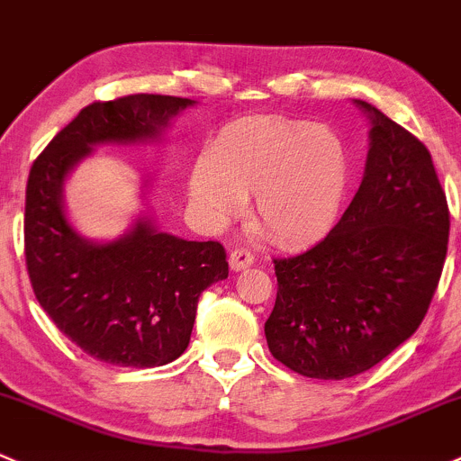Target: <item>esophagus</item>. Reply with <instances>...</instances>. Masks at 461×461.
<instances>
[{
    "label": "esophagus",
    "instance_id": "esophagus-1",
    "mask_svg": "<svg viewBox=\"0 0 461 461\" xmlns=\"http://www.w3.org/2000/svg\"><path fill=\"white\" fill-rule=\"evenodd\" d=\"M253 262H255V255L250 253V250H246V249H235L230 253V258H229L230 270H235V273H240V270L249 268V266L253 264Z\"/></svg>",
    "mask_w": 461,
    "mask_h": 461
}]
</instances>
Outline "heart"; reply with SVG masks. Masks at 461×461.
Returning a JSON list of instances; mask_svg holds the SVG:
<instances>
[{"label": "heart", "instance_id": "obj_1", "mask_svg": "<svg viewBox=\"0 0 461 461\" xmlns=\"http://www.w3.org/2000/svg\"><path fill=\"white\" fill-rule=\"evenodd\" d=\"M348 182V146L335 131L250 117L221 128L188 188L208 224L226 226L253 197L258 230L279 246H302L333 229Z\"/></svg>", "mask_w": 461, "mask_h": 461}]
</instances>
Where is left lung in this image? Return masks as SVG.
<instances>
[{
  "label": "left lung",
  "mask_w": 461,
  "mask_h": 461,
  "mask_svg": "<svg viewBox=\"0 0 461 461\" xmlns=\"http://www.w3.org/2000/svg\"><path fill=\"white\" fill-rule=\"evenodd\" d=\"M353 202L320 244L275 259L264 333L277 362L315 379L359 375L420 329L448 249V203L429 149L373 104Z\"/></svg>",
  "instance_id": "obj_1"
}]
</instances>
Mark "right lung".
Here are the masks:
<instances>
[{
  "mask_svg": "<svg viewBox=\"0 0 461 461\" xmlns=\"http://www.w3.org/2000/svg\"><path fill=\"white\" fill-rule=\"evenodd\" d=\"M195 104L170 95L90 104L28 175L23 240L32 291L57 329L99 362L155 368L177 359L191 341L199 295L229 277V262L220 241L159 230L149 211L117 240H88L66 212V179L97 146L159 144L170 120Z\"/></svg>",
  "mask_w": 461,
  "mask_h": 461,
  "instance_id": "obj_1",
  "label": "right lung"
}]
</instances>
